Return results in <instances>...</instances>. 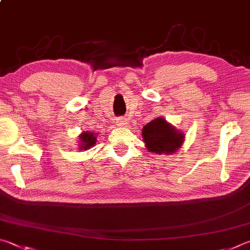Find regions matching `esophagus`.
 <instances>
[{
    "label": "esophagus",
    "mask_w": 250,
    "mask_h": 250,
    "mask_svg": "<svg viewBox=\"0 0 250 250\" xmlns=\"http://www.w3.org/2000/svg\"><path fill=\"white\" fill-rule=\"evenodd\" d=\"M117 125L120 127H125V126H127V121L124 120V118H117Z\"/></svg>",
    "instance_id": "34e87169"
}]
</instances>
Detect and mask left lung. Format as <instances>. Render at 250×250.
I'll return each instance as SVG.
<instances>
[{
	"instance_id": "left-lung-1",
	"label": "left lung",
	"mask_w": 250,
	"mask_h": 250,
	"mask_svg": "<svg viewBox=\"0 0 250 250\" xmlns=\"http://www.w3.org/2000/svg\"><path fill=\"white\" fill-rule=\"evenodd\" d=\"M142 134L147 149L157 155L173 154L185 141V135L169 124L164 117L150 121L144 126Z\"/></svg>"
}]
</instances>
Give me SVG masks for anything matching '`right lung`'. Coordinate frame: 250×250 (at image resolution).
Returning a JSON list of instances; mask_svg holds the SVG:
<instances>
[{
  "label": "right lung",
  "mask_w": 250,
  "mask_h": 250,
  "mask_svg": "<svg viewBox=\"0 0 250 250\" xmlns=\"http://www.w3.org/2000/svg\"><path fill=\"white\" fill-rule=\"evenodd\" d=\"M79 138H80V143H79V148H80V150H86L89 149L90 147L95 145L96 136L94 133L83 132L80 134Z\"/></svg>",
  "instance_id": "right-lung-1"
}]
</instances>
